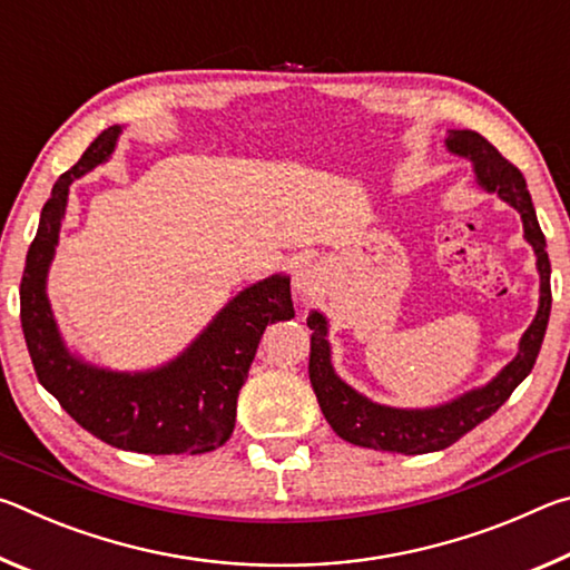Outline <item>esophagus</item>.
<instances>
[{"label":"esophagus","mask_w":570,"mask_h":570,"mask_svg":"<svg viewBox=\"0 0 570 570\" xmlns=\"http://www.w3.org/2000/svg\"><path fill=\"white\" fill-rule=\"evenodd\" d=\"M294 286L296 294L302 298L314 296L316 288H320V272H316L314 264H298L294 274Z\"/></svg>","instance_id":"34e87169"}]
</instances>
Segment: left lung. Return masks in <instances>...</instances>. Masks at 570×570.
<instances>
[{"label":"left lung","instance_id":"1","mask_svg":"<svg viewBox=\"0 0 570 570\" xmlns=\"http://www.w3.org/2000/svg\"><path fill=\"white\" fill-rule=\"evenodd\" d=\"M448 148L458 156H465L475 166L482 188L498 193L510 206L518 208L523 218L525 238L538 256L540 274V306L533 324L520 340V352L488 387L475 390L445 407L435 410H392L374 404L356 394L350 384L336 377L330 362V344H326V322L322 314L308 316L312 330V350H308V380L326 422L342 440L360 448L402 452V455H424V452L445 450L482 420L500 410L513 390L523 382L538 360L543 344L548 316H551V262H548L546 236L538 226L535 208L530 204V193L523 173L503 158L493 142H488L475 130H450Z\"/></svg>","mask_w":570,"mask_h":570}]
</instances>
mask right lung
<instances>
[{
	"label": "right lung",
	"mask_w": 570,
	"mask_h": 570,
	"mask_svg": "<svg viewBox=\"0 0 570 570\" xmlns=\"http://www.w3.org/2000/svg\"><path fill=\"white\" fill-rule=\"evenodd\" d=\"M120 128L102 130L57 178L19 284V320L37 380L70 417L102 442L148 455H200L224 445L236 424L238 390L268 322L292 320V282L272 276L240 292L176 362L148 374H118L77 362L57 334L45 294L70 183L100 166Z\"/></svg>",
	"instance_id": "add662e5"
}]
</instances>
